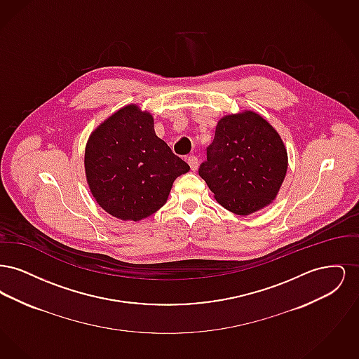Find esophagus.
<instances>
[{
  "instance_id": "34e87169",
  "label": "esophagus",
  "mask_w": 359,
  "mask_h": 359,
  "mask_svg": "<svg viewBox=\"0 0 359 359\" xmlns=\"http://www.w3.org/2000/svg\"><path fill=\"white\" fill-rule=\"evenodd\" d=\"M187 163L189 164V168L192 171H196L198 170V165H199V160L196 156H189L187 158Z\"/></svg>"
}]
</instances>
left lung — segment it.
I'll return each mask as SVG.
<instances>
[{
  "label": "left lung",
  "instance_id": "8db88e82",
  "mask_svg": "<svg viewBox=\"0 0 359 359\" xmlns=\"http://www.w3.org/2000/svg\"><path fill=\"white\" fill-rule=\"evenodd\" d=\"M287 168V149L272 125L243 111L219 120L199 176L219 205L249 215L273 201Z\"/></svg>",
  "mask_w": 359,
  "mask_h": 359
}]
</instances>
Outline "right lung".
<instances>
[{"label":"right lung","mask_w":359,"mask_h":359,"mask_svg":"<svg viewBox=\"0 0 359 359\" xmlns=\"http://www.w3.org/2000/svg\"><path fill=\"white\" fill-rule=\"evenodd\" d=\"M87 182L97 203L122 221H141L165 205L189 165L156 136L154 118L136 104L101 123L86 145Z\"/></svg>","instance_id":"right-lung-1"}]
</instances>
